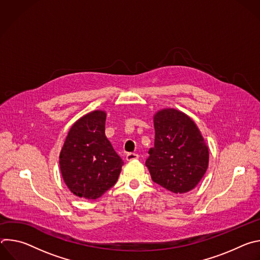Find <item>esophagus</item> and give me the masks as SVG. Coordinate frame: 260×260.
Wrapping results in <instances>:
<instances>
[{
    "label": "esophagus",
    "mask_w": 260,
    "mask_h": 260,
    "mask_svg": "<svg viewBox=\"0 0 260 260\" xmlns=\"http://www.w3.org/2000/svg\"><path fill=\"white\" fill-rule=\"evenodd\" d=\"M139 158V155L137 153H127L126 154V160L127 161H132V160H136Z\"/></svg>",
    "instance_id": "1"
}]
</instances>
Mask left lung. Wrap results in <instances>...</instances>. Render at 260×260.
<instances>
[{"label": "left lung", "instance_id": "left-lung-1", "mask_svg": "<svg viewBox=\"0 0 260 260\" xmlns=\"http://www.w3.org/2000/svg\"><path fill=\"white\" fill-rule=\"evenodd\" d=\"M153 123L154 147L145 162L153 182L174 193L192 190L209 166V148L199 127L173 108L159 110Z\"/></svg>", "mask_w": 260, "mask_h": 260}]
</instances>
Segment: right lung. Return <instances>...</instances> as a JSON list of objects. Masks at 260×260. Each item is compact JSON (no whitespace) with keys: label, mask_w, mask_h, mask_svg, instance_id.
<instances>
[{"label":"right lung","mask_w":260,"mask_h":260,"mask_svg":"<svg viewBox=\"0 0 260 260\" xmlns=\"http://www.w3.org/2000/svg\"><path fill=\"white\" fill-rule=\"evenodd\" d=\"M106 112L95 110L70 128L59 154L62 179L76 197L96 200L116 183L123 161L105 135Z\"/></svg>","instance_id":"add662e5"}]
</instances>
